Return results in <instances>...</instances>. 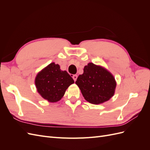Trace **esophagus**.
I'll return each instance as SVG.
<instances>
[{
	"label": "esophagus",
	"mask_w": 150,
	"mask_h": 150,
	"mask_svg": "<svg viewBox=\"0 0 150 150\" xmlns=\"http://www.w3.org/2000/svg\"><path fill=\"white\" fill-rule=\"evenodd\" d=\"M72 78H73V79H74V81H76V79H77V78H78V76H77L76 74L73 75V76H72Z\"/></svg>",
	"instance_id": "obj_1"
}]
</instances>
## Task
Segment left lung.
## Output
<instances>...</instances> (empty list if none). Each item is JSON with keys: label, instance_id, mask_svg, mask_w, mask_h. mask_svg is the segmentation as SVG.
Instances as JSON below:
<instances>
[{"label": "left lung", "instance_id": "obj_1", "mask_svg": "<svg viewBox=\"0 0 150 150\" xmlns=\"http://www.w3.org/2000/svg\"><path fill=\"white\" fill-rule=\"evenodd\" d=\"M76 84L86 101L99 104L108 101L115 94L116 83L111 72L102 66L90 62L78 76Z\"/></svg>", "mask_w": 150, "mask_h": 150}]
</instances>
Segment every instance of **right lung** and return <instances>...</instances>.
Listing matches in <instances>:
<instances>
[{
    "label": "right lung",
    "instance_id": "obj_1",
    "mask_svg": "<svg viewBox=\"0 0 150 150\" xmlns=\"http://www.w3.org/2000/svg\"><path fill=\"white\" fill-rule=\"evenodd\" d=\"M74 81L59 64L52 62L40 71L35 79L38 92L49 102L55 103L64 96L66 90Z\"/></svg>",
    "mask_w": 150,
    "mask_h": 150
}]
</instances>
